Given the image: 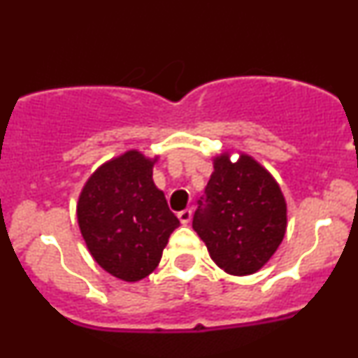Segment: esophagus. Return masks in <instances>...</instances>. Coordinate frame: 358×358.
Listing matches in <instances>:
<instances>
[{
  "label": "esophagus",
  "mask_w": 358,
  "mask_h": 358,
  "mask_svg": "<svg viewBox=\"0 0 358 358\" xmlns=\"http://www.w3.org/2000/svg\"><path fill=\"white\" fill-rule=\"evenodd\" d=\"M178 219H180V222H182V224H188V222H190V219H192V208H185V210L178 212Z\"/></svg>",
  "instance_id": "1"
}]
</instances>
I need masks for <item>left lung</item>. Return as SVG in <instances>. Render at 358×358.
I'll return each mask as SVG.
<instances>
[{
  "mask_svg": "<svg viewBox=\"0 0 358 358\" xmlns=\"http://www.w3.org/2000/svg\"><path fill=\"white\" fill-rule=\"evenodd\" d=\"M220 269L256 273L286 232V202L276 180L248 155L232 163L220 155L192 222Z\"/></svg>",
  "mask_w": 358,
  "mask_h": 358,
  "instance_id": "8db88e82",
  "label": "left lung"
}]
</instances>
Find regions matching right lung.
Returning a JSON list of instances; mask_svg holds the SVG:
<instances>
[{"label": "right lung", "instance_id": "right-lung-1", "mask_svg": "<svg viewBox=\"0 0 358 358\" xmlns=\"http://www.w3.org/2000/svg\"><path fill=\"white\" fill-rule=\"evenodd\" d=\"M77 219L97 264L122 281H139L153 273L180 225L155 187L153 162L139 151L110 159L90 176Z\"/></svg>", "mask_w": 358, "mask_h": 358}]
</instances>
